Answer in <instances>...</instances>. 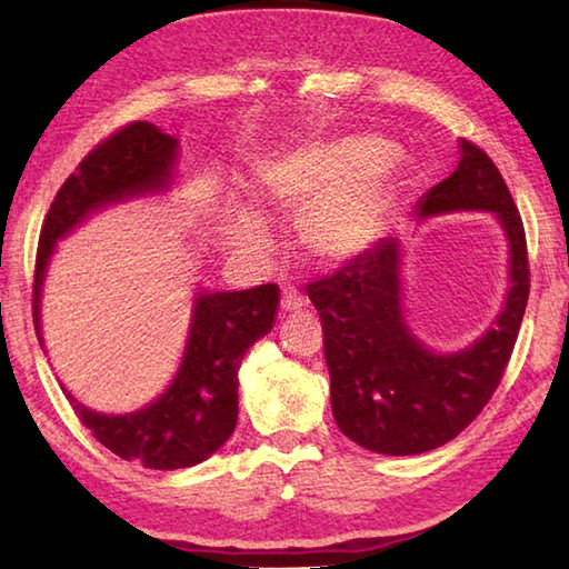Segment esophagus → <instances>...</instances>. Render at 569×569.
Segmentation results:
<instances>
[{"label":"esophagus","mask_w":569,"mask_h":569,"mask_svg":"<svg viewBox=\"0 0 569 569\" xmlns=\"http://www.w3.org/2000/svg\"><path fill=\"white\" fill-rule=\"evenodd\" d=\"M306 308V296L298 291L293 286H286L283 288V296H281V310L283 312H300Z\"/></svg>","instance_id":"34e87169"}]
</instances>
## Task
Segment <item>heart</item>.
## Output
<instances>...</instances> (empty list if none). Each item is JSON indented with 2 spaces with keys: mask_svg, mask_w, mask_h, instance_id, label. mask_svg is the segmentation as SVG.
Segmentation results:
<instances>
[{
  "mask_svg": "<svg viewBox=\"0 0 569 569\" xmlns=\"http://www.w3.org/2000/svg\"><path fill=\"white\" fill-rule=\"evenodd\" d=\"M379 149L365 141L312 147L273 163L263 176L259 200L273 212L303 210L300 234L322 259H347L367 244L381 212V183L373 166ZM239 247L257 249L269 237L263 217L247 208L232 214Z\"/></svg>",
  "mask_w": 569,
  "mask_h": 569,
  "instance_id": "obj_1",
  "label": "heart"
}]
</instances>
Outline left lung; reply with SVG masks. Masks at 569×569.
<instances>
[{
	"label": "left lung",
	"mask_w": 569,
	"mask_h": 569,
	"mask_svg": "<svg viewBox=\"0 0 569 569\" xmlns=\"http://www.w3.org/2000/svg\"><path fill=\"white\" fill-rule=\"evenodd\" d=\"M457 210L497 212L511 247L506 308L497 328L465 352L432 355L410 335L396 239L306 286L322 322L335 420L371 452L420 455L450 442L481 413L509 367L530 293L526 229L497 163L471 141H462L457 171L430 188L416 212Z\"/></svg>",
	"instance_id": "obj_1"
}]
</instances>
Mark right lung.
I'll use <instances>...</instances> for the list:
<instances>
[{
    "label": "right lung",
    "mask_w": 569,
    "mask_h": 569,
    "mask_svg": "<svg viewBox=\"0 0 569 569\" xmlns=\"http://www.w3.org/2000/svg\"><path fill=\"white\" fill-rule=\"evenodd\" d=\"M176 163V139L149 122H131L102 139L78 163L48 210L33 269V328L41 342L39 296L56 239L82 217L139 192L161 190ZM278 286L263 283L237 293H200L186 357L176 381L151 406L127 416H102L66 398L78 420L122 459L149 469H183L208 459L237 426V371L247 349L271 330Z\"/></svg>",
    "instance_id": "right-lung-1"
}]
</instances>
